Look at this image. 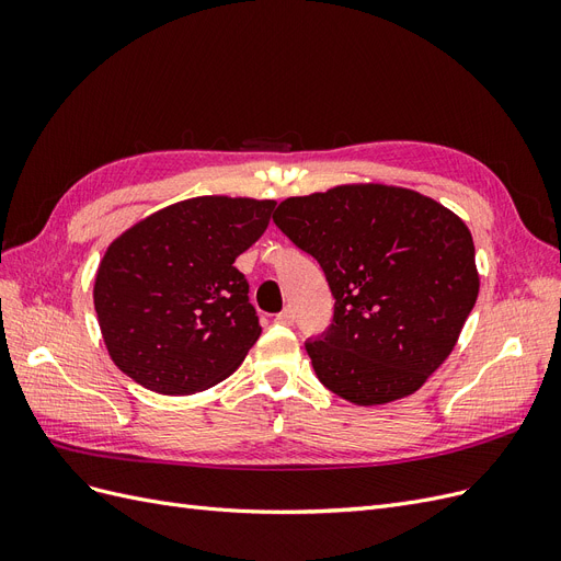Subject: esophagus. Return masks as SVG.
Returning a JSON list of instances; mask_svg holds the SVG:
<instances>
[{"label": "esophagus", "mask_w": 561, "mask_h": 561, "mask_svg": "<svg viewBox=\"0 0 561 561\" xmlns=\"http://www.w3.org/2000/svg\"><path fill=\"white\" fill-rule=\"evenodd\" d=\"M276 322H280V325H293L295 322V311L287 307V309H283L278 316H276Z\"/></svg>", "instance_id": "34e87169"}]
</instances>
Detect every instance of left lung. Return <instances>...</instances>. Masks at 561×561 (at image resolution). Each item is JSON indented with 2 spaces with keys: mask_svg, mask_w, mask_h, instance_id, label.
Segmentation results:
<instances>
[{
  "mask_svg": "<svg viewBox=\"0 0 561 561\" xmlns=\"http://www.w3.org/2000/svg\"><path fill=\"white\" fill-rule=\"evenodd\" d=\"M274 222L320 264L334 297L330 328L304 344L320 383L365 407L419 390L478 299L461 219L412 190L346 184L285 198Z\"/></svg>",
  "mask_w": 561,
  "mask_h": 561,
  "instance_id": "8db88e82",
  "label": "left lung"
}]
</instances>
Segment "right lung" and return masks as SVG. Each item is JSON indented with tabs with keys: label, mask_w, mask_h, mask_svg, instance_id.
I'll list each match as a JSON object with an SVG mask.
<instances>
[{
	"label": "right lung",
	"mask_w": 561,
	"mask_h": 561,
	"mask_svg": "<svg viewBox=\"0 0 561 561\" xmlns=\"http://www.w3.org/2000/svg\"><path fill=\"white\" fill-rule=\"evenodd\" d=\"M276 201L175 203L107 248L93 301L114 365L163 396H192L239 367L262 332L236 257L266 231Z\"/></svg>",
	"instance_id": "1"
}]
</instances>
